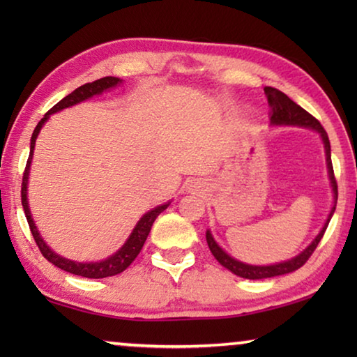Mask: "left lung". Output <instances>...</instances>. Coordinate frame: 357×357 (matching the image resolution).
<instances>
[{"label": "left lung", "mask_w": 357, "mask_h": 357, "mask_svg": "<svg viewBox=\"0 0 357 357\" xmlns=\"http://www.w3.org/2000/svg\"><path fill=\"white\" fill-rule=\"evenodd\" d=\"M264 93L268 96V102L271 107V123L274 126H301V128H309L317 130L319 135L323 138L324 143V149H326V162H328V172H329V179L332 184V190H334V208L331 209V214L326 220L324 227L321 231L318 233V236L312 241V244L307 247L304 252H301L298 257H294L288 261L283 263H277V264H269V266H253V264H245L243 261H238L233 257H229L225 250H222L219 244L215 243L213 234L208 229L206 231V241L209 245V250L213 252L214 258L219 261L223 268H227L228 271H231L233 274H236L239 277H244V279H250V280H258V279H268V277H275V275H283L288 273H293V271L299 269L301 266H304L307 263V259L312 257V253L315 252L317 245L319 241H321L323 234L326 231V228L329 225V220L332 214L335 211V204H337V181L334 176V168H332V160H331V143L328 134L323 129V126L319 124V121L317 118H313L309 112H305L304 108L299 107L296 102L288 98L287 94H283L282 91L275 88L266 86Z\"/></svg>", "instance_id": "left-lung-1"}]
</instances>
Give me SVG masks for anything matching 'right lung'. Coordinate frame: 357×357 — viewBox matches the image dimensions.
<instances>
[{"mask_svg":"<svg viewBox=\"0 0 357 357\" xmlns=\"http://www.w3.org/2000/svg\"><path fill=\"white\" fill-rule=\"evenodd\" d=\"M118 83H121V80H119V78H116V77H104V78H99V80H96L93 83L83 84V86L77 88L75 91H72L70 94L66 96L64 99L59 100L56 105H53L50 110L45 113V116L39 121V124L36 126V129L33 132L31 148H29V157H28L25 172H23V181H22V204H23V211H25V215H26L29 229H31L33 238L36 241V244H38L42 255H44V258L48 259V261H50V263L58 266L59 269L66 271V273H70V274H75V275H80V277H88V279H104V277L116 275V274L123 273L124 269H128L129 266H130V263L134 261L138 253H140V250L143 249V244H144V241H146V238H148V234L151 231V227H153L155 217L159 215L162 211L167 209L168 204H170V203L162 204V206H157L154 209H151L149 213L144 214L142 219L138 220L137 227L134 228V231H132L129 239L126 241V244L121 247V249L116 253H114V255L108 257L107 259H102V261H98V263H78V261H72V259H68V258H63V257L56 255V253L53 252L50 247H48L44 243V239L40 238L38 228H36L34 222L31 219V213H29V206H28V197H26L28 174H29V165H31V159H33V151H34L36 138H38L39 132H40L42 126H44L45 121L50 118V114L52 113H56L59 110H63V108H68V107H72V105H75V104H80V102L86 100L89 98H93V96H96V94L104 93L105 89H110L113 86H116Z\"/></svg>","mask_w":357,"mask_h":357,"instance_id":"add662e5","label":"right lung"}]
</instances>
